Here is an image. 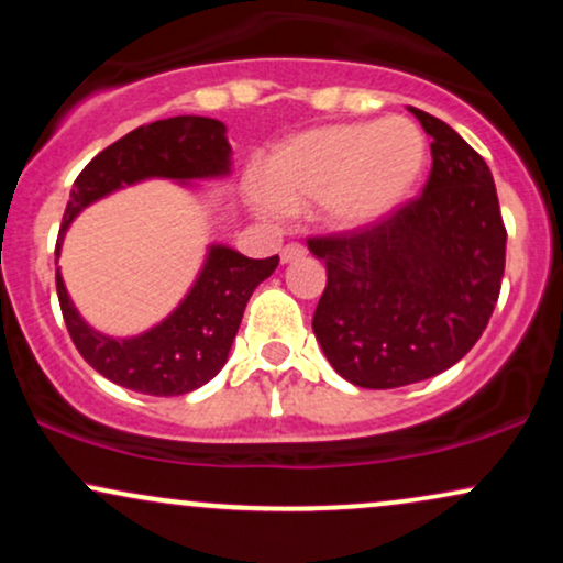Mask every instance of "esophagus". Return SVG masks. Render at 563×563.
I'll return each instance as SVG.
<instances>
[{
	"mask_svg": "<svg viewBox=\"0 0 563 563\" xmlns=\"http://www.w3.org/2000/svg\"><path fill=\"white\" fill-rule=\"evenodd\" d=\"M301 256H307V249H303L301 243H288L286 249L280 251V260H283V264H288V262H296V260H301Z\"/></svg>",
	"mask_w": 563,
	"mask_h": 563,
	"instance_id": "obj_1",
	"label": "esophagus"
}]
</instances>
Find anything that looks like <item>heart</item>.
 Returning <instances> with one entry per match:
<instances>
[{"instance_id":"heart-1","label":"heart","mask_w":563,"mask_h":563,"mask_svg":"<svg viewBox=\"0 0 563 563\" xmlns=\"http://www.w3.org/2000/svg\"><path fill=\"white\" fill-rule=\"evenodd\" d=\"M426 161L423 132L402 115L309 129L264 158L256 206L277 217L318 203L328 228L367 230L416 196Z\"/></svg>"}]
</instances>
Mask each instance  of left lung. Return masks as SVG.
<instances>
[{"label": "left lung", "mask_w": 563, "mask_h": 563, "mask_svg": "<svg viewBox=\"0 0 563 563\" xmlns=\"http://www.w3.org/2000/svg\"><path fill=\"white\" fill-rule=\"evenodd\" d=\"M423 192L367 230L309 238L328 283L312 318L328 363L363 389L448 371L479 341L500 296L506 224L484 158L437 115Z\"/></svg>", "instance_id": "1"}]
</instances>
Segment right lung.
Here are the masks:
<instances>
[{
  "label": "right lung",
  "instance_id": "add662e5",
  "mask_svg": "<svg viewBox=\"0 0 563 563\" xmlns=\"http://www.w3.org/2000/svg\"><path fill=\"white\" fill-rule=\"evenodd\" d=\"M222 121L203 115H174L134 129L108 145L76 177L63 214L55 256L63 235L84 206L124 185L147 177L209 179L230 172V142ZM277 256L249 260L228 245H211L196 286L161 325L134 339H111L81 320L55 273L63 320L76 349L100 376L124 389L177 397L211 380L228 363L232 341L241 328L243 309L254 288L275 273Z\"/></svg>",
  "mask_w": 563,
  "mask_h": 563
}]
</instances>
